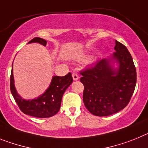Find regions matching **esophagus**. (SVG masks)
<instances>
[{
    "label": "esophagus",
    "instance_id": "1",
    "mask_svg": "<svg viewBox=\"0 0 148 148\" xmlns=\"http://www.w3.org/2000/svg\"><path fill=\"white\" fill-rule=\"evenodd\" d=\"M72 77H73V79H74V81H76V80H77V79H79V76H78L77 74H75V73H73Z\"/></svg>",
    "mask_w": 148,
    "mask_h": 148
}]
</instances>
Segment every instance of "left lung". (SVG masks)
I'll return each instance as SVG.
<instances>
[{
  "instance_id": "obj_1",
  "label": "left lung",
  "mask_w": 148,
  "mask_h": 148,
  "mask_svg": "<svg viewBox=\"0 0 148 148\" xmlns=\"http://www.w3.org/2000/svg\"><path fill=\"white\" fill-rule=\"evenodd\" d=\"M115 50L111 57L80 72L83 103L96 116H108L123 110L134 92L136 70L133 58L127 48L116 40Z\"/></svg>"
}]
</instances>
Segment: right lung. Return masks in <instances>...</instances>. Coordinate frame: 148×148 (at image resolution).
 <instances>
[{
	"label": "right lung",
	"instance_id": "add662e5",
	"mask_svg": "<svg viewBox=\"0 0 148 148\" xmlns=\"http://www.w3.org/2000/svg\"><path fill=\"white\" fill-rule=\"evenodd\" d=\"M38 43L46 46L47 41L36 37L29 41L28 44ZM10 76V90L20 110L26 115L36 118H49L53 116L60 110L62 98L64 92L73 82L71 74L69 73L64 77L53 76L51 84L45 92L37 98L25 100L18 94L14 84L13 69Z\"/></svg>",
	"mask_w": 148,
	"mask_h": 148
}]
</instances>
